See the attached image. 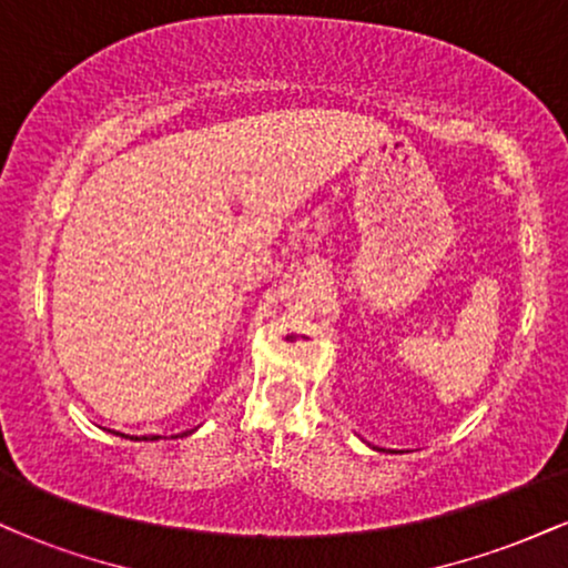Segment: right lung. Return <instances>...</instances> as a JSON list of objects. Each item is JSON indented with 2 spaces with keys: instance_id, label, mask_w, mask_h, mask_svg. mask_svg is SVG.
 Instances as JSON below:
<instances>
[{
  "instance_id": "right-lung-1",
  "label": "right lung",
  "mask_w": 568,
  "mask_h": 568,
  "mask_svg": "<svg viewBox=\"0 0 568 568\" xmlns=\"http://www.w3.org/2000/svg\"><path fill=\"white\" fill-rule=\"evenodd\" d=\"M128 438V435H125ZM133 440H160V435H141V438H133Z\"/></svg>"
}]
</instances>
